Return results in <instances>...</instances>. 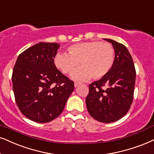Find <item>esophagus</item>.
Instances as JSON below:
<instances>
[{
	"instance_id": "obj_1",
	"label": "esophagus",
	"mask_w": 154,
	"mask_h": 154,
	"mask_svg": "<svg viewBox=\"0 0 154 154\" xmlns=\"http://www.w3.org/2000/svg\"><path fill=\"white\" fill-rule=\"evenodd\" d=\"M81 83H79V82H75V83H74V87L76 88L78 86H79V85H81Z\"/></svg>"
}]
</instances>
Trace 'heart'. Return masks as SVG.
Instances as JSON below:
<instances>
[{
    "mask_svg": "<svg viewBox=\"0 0 154 154\" xmlns=\"http://www.w3.org/2000/svg\"><path fill=\"white\" fill-rule=\"evenodd\" d=\"M69 54L59 53L54 57L57 69L66 74L73 73L81 64L82 68L71 75L75 81L97 80L105 76L115 63V49L109 43L93 41L75 44L68 49Z\"/></svg>",
    "mask_w": 154,
    "mask_h": 154,
    "instance_id": "obj_1",
    "label": "heart"
}]
</instances>
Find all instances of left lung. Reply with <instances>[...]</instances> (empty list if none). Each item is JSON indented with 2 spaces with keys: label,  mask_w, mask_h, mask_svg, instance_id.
Returning <instances> with one entry per match:
<instances>
[{
  "label": "left lung",
  "mask_w": 154,
  "mask_h": 154,
  "mask_svg": "<svg viewBox=\"0 0 154 154\" xmlns=\"http://www.w3.org/2000/svg\"><path fill=\"white\" fill-rule=\"evenodd\" d=\"M115 63L107 74L89 85L85 100L91 116L104 123L119 120L129 111L133 100L136 71L132 57L122 44L110 39Z\"/></svg>",
  "instance_id": "obj_1"
}]
</instances>
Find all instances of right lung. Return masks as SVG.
Wrapping results in <instances>:
<instances>
[{"mask_svg":"<svg viewBox=\"0 0 154 154\" xmlns=\"http://www.w3.org/2000/svg\"><path fill=\"white\" fill-rule=\"evenodd\" d=\"M60 45L39 42L17 57L12 82L20 110L32 121L46 123L62 112L74 83L56 67L54 58Z\"/></svg>","mask_w":154,"mask_h":154,"instance_id":"add662e5","label":"right lung"}]
</instances>
